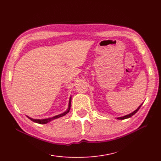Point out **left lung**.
Masks as SVG:
<instances>
[{
    "mask_svg": "<svg viewBox=\"0 0 161 161\" xmlns=\"http://www.w3.org/2000/svg\"><path fill=\"white\" fill-rule=\"evenodd\" d=\"M143 104V103H142ZM142 104H141L140 105L138 108H137V109H136L134 112H133L132 113H130V114H128V115H126V116H122V117H118V118H117V119H118V120H125V119H126V118H130L131 116H133L134 114H135L137 112V111L139 109V108H141V106L142 105Z\"/></svg>",
    "mask_w": 161,
    "mask_h": 161,
    "instance_id": "obj_1",
    "label": "left lung"
}]
</instances>
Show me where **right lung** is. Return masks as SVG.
Masks as SVG:
<instances>
[{
  "label": "right lung",
  "instance_id": "1",
  "mask_svg": "<svg viewBox=\"0 0 161 161\" xmlns=\"http://www.w3.org/2000/svg\"><path fill=\"white\" fill-rule=\"evenodd\" d=\"M71 96L70 97V98H69L68 108H67V109L66 110L65 112H63V113H62V114H58V115H56V116H53V117H52V118H45V119H34V118H31V117H29V116H26V117H27L28 118H29L30 120H32V122H36V123H38V124H41V125H43V124H47V123H48V122H51V121H52V120H55V119L59 118H60V117H63V116H65L66 114H67L69 112L70 109H71Z\"/></svg>",
  "mask_w": 161,
  "mask_h": 161
}]
</instances>
